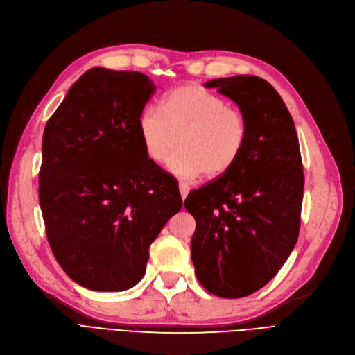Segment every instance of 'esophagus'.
I'll use <instances>...</instances> for the list:
<instances>
[{"instance_id":"34e87169","label":"esophagus","mask_w":355,"mask_h":355,"mask_svg":"<svg viewBox=\"0 0 355 355\" xmlns=\"http://www.w3.org/2000/svg\"><path fill=\"white\" fill-rule=\"evenodd\" d=\"M189 185L188 184H185V182H179V191H180V196H182V198H187V196H188V193H189Z\"/></svg>"}]
</instances>
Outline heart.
Instances as JSON below:
<instances>
[{
  "mask_svg": "<svg viewBox=\"0 0 355 355\" xmlns=\"http://www.w3.org/2000/svg\"><path fill=\"white\" fill-rule=\"evenodd\" d=\"M137 127L146 157L182 178L227 175L241 159L248 141L245 114L225 98L196 83L182 85L161 101V110L145 107Z\"/></svg>",
  "mask_w": 355,
  "mask_h": 355,
  "instance_id": "obj_1",
  "label": "heart"
}]
</instances>
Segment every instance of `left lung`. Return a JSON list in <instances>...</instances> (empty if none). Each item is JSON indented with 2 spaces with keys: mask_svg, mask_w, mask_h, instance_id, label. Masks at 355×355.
Wrapping results in <instances>:
<instances>
[{
  "mask_svg": "<svg viewBox=\"0 0 355 355\" xmlns=\"http://www.w3.org/2000/svg\"><path fill=\"white\" fill-rule=\"evenodd\" d=\"M232 98L248 121L241 159L227 175L191 191L196 219L191 257L198 282L237 299L276 276L299 237L303 164L291 114L273 86L257 76L205 83Z\"/></svg>",
  "mask_w": 355,
  "mask_h": 355,
  "instance_id": "obj_1",
  "label": "left lung"
}]
</instances>
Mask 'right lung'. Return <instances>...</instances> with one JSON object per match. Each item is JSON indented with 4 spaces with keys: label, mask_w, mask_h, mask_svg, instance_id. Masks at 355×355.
Masks as SVG:
<instances>
[{
    "label": "right lung",
    "mask_w": 355,
    "mask_h": 355,
    "mask_svg": "<svg viewBox=\"0 0 355 355\" xmlns=\"http://www.w3.org/2000/svg\"><path fill=\"white\" fill-rule=\"evenodd\" d=\"M155 91L139 71L83 73L47 121L38 198L62 270L94 291H123L182 207L178 180L150 161L137 119Z\"/></svg>",
    "instance_id": "right-lung-1"
}]
</instances>
